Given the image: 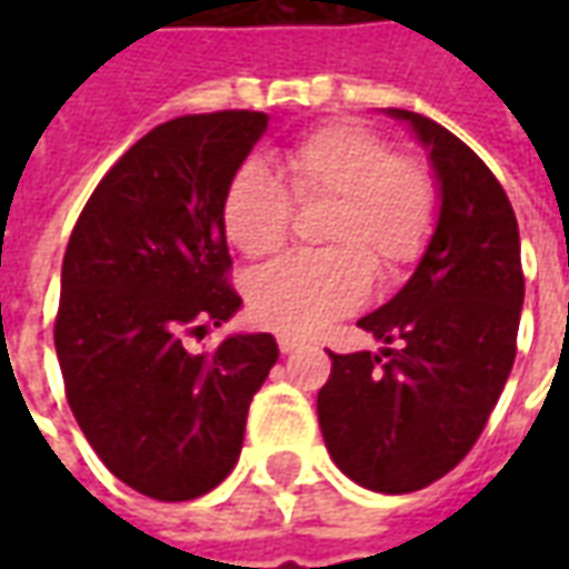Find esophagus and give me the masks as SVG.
Masks as SVG:
<instances>
[{
  "mask_svg": "<svg viewBox=\"0 0 569 569\" xmlns=\"http://www.w3.org/2000/svg\"><path fill=\"white\" fill-rule=\"evenodd\" d=\"M277 345H280V353H292V350L301 347V341H298V338H289V335H280V338H277Z\"/></svg>",
  "mask_w": 569,
  "mask_h": 569,
  "instance_id": "obj_1",
  "label": "esophagus"
}]
</instances>
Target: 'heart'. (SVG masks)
<instances>
[{
	"instance_id": "heart-1",
	"label": "heart",
	"mask_w": 569,
	"mask_h": 569,
	"mask_svg": "<svg viewBox=\"0 0 569 569\" xmlns=\"http://www.w3.org/2000/svg\"><path fill=\"white\" fill-rule=\"evenodd\" d=\"M286 186L261 161L237 167L222 194V228L249 259L283 247L292 200H329L317 252H292L249 277L252 317L283 335H313L362 308L378 277H399L427 252L439 219L436 182L357 121H335L283 154Z\"/></svg>"
}]
</instances>
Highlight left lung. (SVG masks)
<instances>
[{"mask_svg":"<svg viewBox=\"0 0 569 569\" xmlns=\"http://www.w3.org/2000/svg\"><path fill=\"white\" fill-rule=\"evenodd\" d=\"M387 116L429 151L439 219L411 280L359 320L381 353H329L317 415L347 478L411 493L451 472L488 423L515 362L525 273L512 203L485 161L432 118Z\"/></svg>","mask_w":569,"mask_h":569,"instance_id":"1","label":"left lung"}]
</instances>
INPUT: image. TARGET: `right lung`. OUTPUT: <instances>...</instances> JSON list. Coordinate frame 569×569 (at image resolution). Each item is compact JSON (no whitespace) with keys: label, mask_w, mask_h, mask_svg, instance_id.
<instances>
[{"label":"right lung","mask_w":569,"mask_h":569,"mask_svg":"<svg viewBox=\"0 0 569 569\" xmlns=\"http://www.w3.org/2000/svg\"><path fill=\"white\" fill-rule=\"evenodd\" d=\"M268 130L264 112L182 116L133 142L69 237L54 347L67 399L106 469L182 502L234 469L252 396L280 357L273 335L210 353L182 335L240 310L228 286L222 194Z\"/></svg>","instance_id":"obj_1"}]
</instances>
